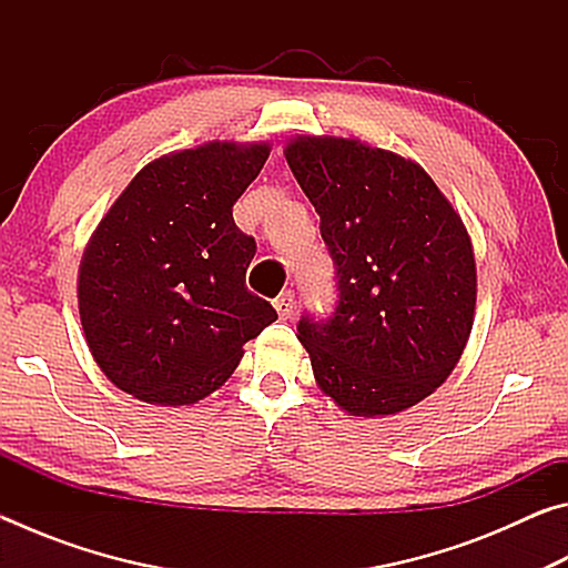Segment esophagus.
Returning <instances> with one entry per match:
<instances>
[{
  "instance_id": "34e87169",
  "label": "esophagus",
  "mask_w": 568,
  "mask_h": 568,
  "mask_svg": "<svg viewBox=\"0 0 568 568\" xmlns=\"http://www.w3.org/2000/svg\"><path fill=\"white\" fill-rule=\"evenodd\" d=\"M275 311L277 315H281L283 321L291 318V315L295 313V293L293 291H283L281 295L275 297Z\"/></svg>"
}]
</instances>
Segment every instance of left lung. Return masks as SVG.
I'll use <instances>...</instances> for the list:
<instances>
[{
    "instance_id": "8db88e82",
    "label": "left lung",
    "mask_w": 568,
    "mask_h": 568,
    "mask_svg": "<svg viewBox=\"0 0 568 568\" xmlns=\"http://www.w3.org/2000/svg\"><path fill=\"white\" fill-rule=\"evenodd\" d=\"M285 160L335 265V307L303 313L318 386L353 416L430 396L466 348L476 263L460 217L416 162L358 140L301 138Z\"/></svg>"
}]
</instances>
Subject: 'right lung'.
<instances>
[{"label":"right lung","mask_w":568,"mask_h":568,"mask_svg":"<svg viewBox=\"0 0 568 568\" xmlns=\"http://www.w3.org/2000/svg\"><path fill=\"white\" fill-rule=\"evenodd\" d=\"M267 145L210 142L138 172L80 265V318L114 386L187 406L213 393L275 307L247 291L255 237L233 205L263 170Z\"/></svg>","instance_id":"obj_1"}]
</instances>
